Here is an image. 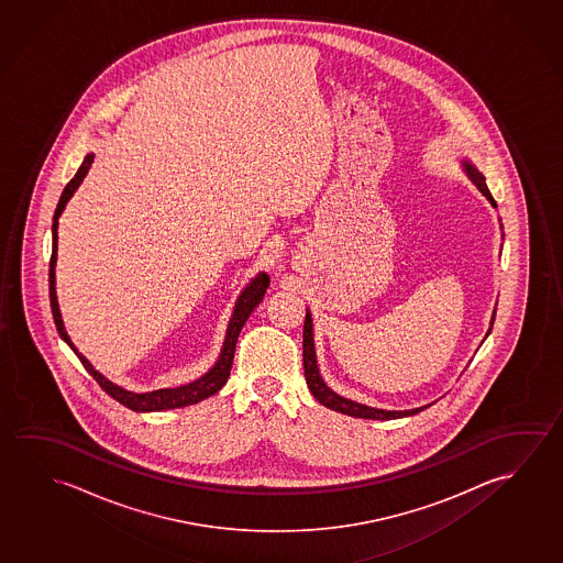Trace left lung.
<instances>
[{
    "mask_svg": "<svg viewBox=\"0 0 563 563\" xmlns=\"http://www.w3.org/2000/svg\"><path fill=\"white\" fill-rule=\"evenodd\" d=\"M464 166L467 174H470V178L473 179V184L495 206V199H493L492 191L487 189V184H485V178H483L482 174L475 170L472 164H467V162H465ZM303 367L305 379H307V385L311 389L312 397L321 402V405H324V407L332 409V411L342 412V415H349V417L375 420L401 419V417H411V415H417V412L424 411L427 407H430V405H427V407H419V409H411V411H384V409H374V407H367V405H362V402L350 401V399L340 397L339 393L332 391L331 387L322 382L319 367H317L314 344H312V322L309 311L305 314L303 324Z\"/></svg>",
    "mask_w": 563,
    "mask_h": 563,
    "instance_id": "left-lung-1",
    "label": "left lung"
}]
</instances>
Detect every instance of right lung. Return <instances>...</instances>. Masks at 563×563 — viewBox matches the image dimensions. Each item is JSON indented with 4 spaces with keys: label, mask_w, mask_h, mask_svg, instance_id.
I'll list each match as a JSON object with an SVG mask.
<instances>
[{
    "label": "right lung",
    "mask_w": 563,
    "mask_h": 563,
    "mask_svg": "<svg viewBox=\"0 0 563 563\" xmlns=\"http://www.w3.org/2000/svg\"><path fill=\"white\" fill-rule=\"evenodd\" d=\"M91 162H93V154H88L80 168L76 172V176L66 184L60 201L56 206L53 217V254H51V268H48V291H51V309H53L54 322H56V331L63 336L68 346H70L76 356L80 357L81 364L88 369V374L98 382L99 387L103 391L111 395L115 401L125 405L133 411H166V409H179V407H188V405H196V402L203 401L207 397H211L214 393L219 391L231 374L232 360H234V349H236V340L241 334L244 322L249 321L252 311L258 307L260 301L264 299V294L269 286L268 274H260L251 286L246 287L239 297V303L234 309L231 322H229V331H227V339H224V346L221 350V357L214 364L213 369L209 374L203 375L196 379L194 384L181 385V387H174V389H158V391L151 393H131L119 387V385L111 384L103 375L93 369L90 362L81 356L76 346L71 344L70 336L64 331L63 319H60V309H58V301H56V289H54V264H56V227H58V217L64 211V207L68 203L71 194L80 186L81 179L86 178V174L90 170Z\"/></svg>",
    "instance_id": "add662e5"
}]
</instances>
